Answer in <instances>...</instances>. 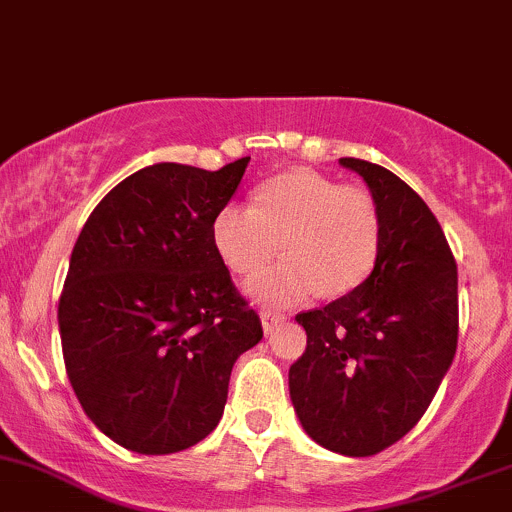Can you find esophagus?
<instances>
[{
	"instance_id": "34e87169",
	"label": "esophagus",
	"mask_w": 512,
	"mask_h": 512,
	"mask_svg": "<svg viewBox=\"0 0 512 512\" xmlns=\"http://www.w3.org/2000/svg\"><path fill=\"white\" fill-rule=\"evenodd\" d=\"M285 320H288V317L285 315H280V312H271V310H266V312H261V324H263V332H273V329L278 327V324H283Z\"/></svg>"
}]
</instances>
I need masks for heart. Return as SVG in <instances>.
I'll return each instance as SVG.
<instances>
[{
  "label": "heart",
  "mask_w": 512,
  "mask_h": 512,
  "mask_svg": "<svg viewBox=\"0 0 512 512\" xmlns=\"http://www.w3.org/2000/svg\"><path fill=\"white\" fill-rule=\"evenodd\" d=\"M383 239V214L364 185L295 170L263 183L254 205L229 202L212 219V244L224 266L254 278L280 254L285 261L251 285L254 298L293 305L317 290L342 298L371 276Z\"/></svg>",
  "instance_id": "obj_1"
}]
</instances>
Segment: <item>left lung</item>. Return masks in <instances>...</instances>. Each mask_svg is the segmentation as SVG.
I'll use <instances>...</instances> for the list:
<instances>
[{
	"label": "left lung",
	"mask_w": 512,
	"mask_h": 512,
	"mask_svg": "<svg viewBox=\"0 0 512 512\" xmlns=\"http://www.w3.org/2000/svg\"><path fill=\"white\" fill-rule=\"evenodd\" d=\"M339 163L378 200L381 251L359 288L295 317L307 346L290 366V398L324 449L373 456L420 422L452 366L456 261L437 217L408 183L361 158Z\"/></svg>",
	"instance_id": "left-lung-1"
}]
</instances>
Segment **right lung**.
Here are the masks:
<instances>
[{
	"instance_id": "1",
	"label": "right lung",
	"mask_w": 512,
	"mask_h": 512,
	"mask_svg": "<svg viewBox=\"0 0 512 512\" xmlns=\"http://www.w3.org/2000/svg\"><path fill=\"white\" fill-rule=\"evenodd\" d=\"M249 158L219 170L156 163L102 197L58 302L65 371L92 422L139 454L205 439L261 317L212 244Z\"/></svg>"
}]
</instances>
